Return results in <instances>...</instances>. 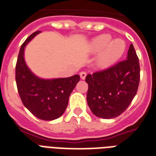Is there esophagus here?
<instances>
[{
  "label": "esophagus",
  "instance_id": "1",
  "mask_svg": "<svg viewBox=\"0 0 156 156\" xmlns=\"http://www.w3.org/2000/svg\"><path fill=\"white\" fill-rule=\"evenodd\" d=\"M86 77H87V73H86V72H81V73H80L81 79L84 80V79L86 78Z\"/></svg>",
  "mask_w": 156,
  "mask_h": 156
}]
</instances>
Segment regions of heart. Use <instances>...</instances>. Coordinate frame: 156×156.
I'll return each instance as SVG.
<instances>
[{
    "label": "heart",
    "mask_w": 156,
    "mask_h": 156,
    "mask_svg": "<svg viewBox=\"0 0 156 156\" xmlns=\"http://www.w3.org/2000/svg\"><path fill=\"white\" fill-rule=\"evenodd\" d=\"M126 43L121 39L112 40L108 34H102L90 40L88 45L89 52L98 54L97 66L106 69L112 66L122 57L126 51Z\"/></svg>",
    "instance_id": "heart-1"
}]
</instances>
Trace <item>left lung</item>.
Returning a JSON list of instances; mask_svg holds the SVG:
<instances>
[{
  "label": "left lung",
  "instance_id": "obj_1",
  "mask_svg": "<svg viewBox=\"0 0 156 156\" xmlns=\"http://www.w3.org/2000/svg\"><path fill=\"white\" fill-rule=\"evenodd\" d=\"M139 80V61L131 44L126 61L86 77L87 100L92 113L103 119L120 116L136 95Z\"/></svg>",
  "mask_w": 156,
  "mask_h": 156
}]
</instances>
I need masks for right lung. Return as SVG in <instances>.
Returning <instances> with one entry per match:
<instances>
[{"instance_id": "right-lung-1", "label": "right lung", "mask_w": 156, "mask_h": 156, "mask_svg": "<svg viewBox=\"0 0 156 156\" xmlns=\"http://www.w3.org/2000/svg\"><path fill=\"white\" fill-rule=\"evenodd\" d=\"M40 31L30 35L21 46L15 69L18 94L24 106L40 120L52 121L66 111L69 97L80 80L78 74L69 78H42L30 70L25 61L26 46Z\"/></svg>"}]
</instances>
